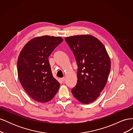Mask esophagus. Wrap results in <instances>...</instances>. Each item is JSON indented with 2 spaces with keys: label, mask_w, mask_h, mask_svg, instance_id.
I'll return each mask as SVG.
<instances>
[{
  "label": "esophagus",
  "mask_w": 133,
  "mask_h": 133,
  "mask_svg": "<svg viewBox=\"0 0 133 133\" xmlns=\"http://www.w3.org/2000/svg\"><path fill=\"white\" fill-rule=\"evenodd\" d=\"M65 78H60V80H61V81H62V82H63L65 81Z\"/></svg>",
  "instance_id": "34e87169"
}]
</instances>
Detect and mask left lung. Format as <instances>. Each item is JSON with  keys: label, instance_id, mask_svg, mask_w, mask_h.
Here are the masks:
<instances>
[{"label": "left lung", "instance_id": "left-lung-1", "mask_svg": "<svg viewBox=\"0 0 133 133\" xmlns=\"http://www.w3.org/2000/svg\"><path fill=\"white\" fill-rule=\"evenodd\" d=\"M65 40L78 65V81L72 94L80 102L90 103L106 85L111 66L109 57L102 43L93 36L74 35Z\"/></svg>", "mask_w": 133, "mask_h": 133}]
</instances>
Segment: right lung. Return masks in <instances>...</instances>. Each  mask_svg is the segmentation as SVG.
Returning a JSON list of instances; mask_svg holds the SVG:
<instances>
[{"label":"right lung","mask_w":133,"mask_h":133,"mask_svg":"<svg viewBox=\"0 0 133 133\" xmlns=\"http://www.w3.org/2000/svg\"><path fill=\"white\" fill-rule=\"evenodd\" d=\"M63 41L59 37H36L28 42L19 54L17 70L20 83L35 101L49 102L59 89L60 83L53 77L48 58Z\"/></svg>","instance_id":"1"}]
</instances>
